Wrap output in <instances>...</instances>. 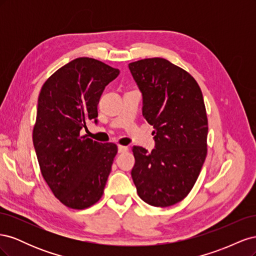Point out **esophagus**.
Segmentation results:
<instances>
[{
	"mask_svg": "<svg viewBox=\"0 0 256 256\" xmlns=\"http://www.w3.org/2000/svg\"><path fill=\"white\" fill-rule=\"evenodd\" d=\"M118 152H128V147H127V146H122V145H118Z\"/></svg>",
	"mask_w": 256,
	"mask_h": 256,
	"instance_id": "1",
	"label": "esophagus"
}]
</instances>
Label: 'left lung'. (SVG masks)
<instances>
[{"label":"left lung","instance_id":"obj_1","mask_svg":"<svg viewBox=\"0 0 256 256\" xmlns=\"http://www.w3.org/2000/svg\"><path fill=\"white\" fill-rule=\"evenodd\" d=\"M143 98V116L154 126L156 147L134 146L131 177L145 203L168 207L194 186L207 154L208 122L202 90L193 76L161 58L128 65Z\"/></svg>","mask_w":256,"mask_h":256}]
</instances>
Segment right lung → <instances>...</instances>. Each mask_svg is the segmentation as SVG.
I'll use <instances>...</instances> for the list:
<instances>
[{
	"label": "right lung",
	"mask_w": 256,
	"mask_h": 256,
	"mask_svg": "<svg viewBox=\"0 0 256 256\" xmlns=\"http://www.w3.org/2000/svg\"><path fill=\"white\" fill-rule=\"evenodd\" d=\"M120 70L79 58L44 82L38 97L33 144L46 182L65 206L84 209L102 196L118 146L98 143L81 130L97 122V104Z\"/></svg>",
	"instance_id": "obj_1"
}]
</instances>
